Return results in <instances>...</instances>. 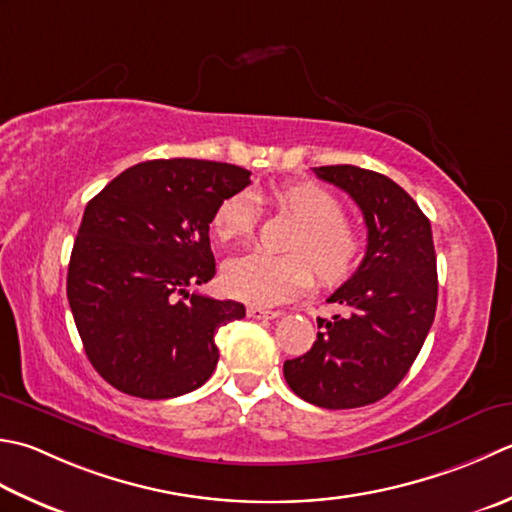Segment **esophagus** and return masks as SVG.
Returning a JSON list of instances; mask_svg holds the SVG:
<instances>
[{"mask_svg":"<svg viewBox=\"0 0 512 512\" xmlns=\"http://www.w3.org/2000/svg\"><path fill=\"white\" fill-rule=\"evenodd\" d=\"M279 315V310H264V308H257V306H250L248 308V317H253V319H277Z\"/></svg>","mask_w":512,"mask_h":512,"instance_id":"esophagus-1","label":"esophagus"}]
</instances>
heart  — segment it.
Listing matches in <instances>:
<instances>
[{
  "instance_id": "1",
  "label": "heart",
  "mask_w": 512,
  "mask_h": 512,
  "mask_svg": "<svg viewBox=\"0 0 512 512\" xmlns=\"http://www.w3.org/2000/svg\"><path fill=\"white\" fill-rule=\"evenodd\" d=\"M270 197L299 222L288 246L295 253L253 250L228 259L222 277L230 295L255 306H275L304 293L313 284V268L322 284H339L355 273L366 239L359 226L344 219V204L330 190L297 182L275 188ZM255 222L253 195L235 193L219 202L210 228L219 242H242L253 233Z\"/></svg>"
}]
</instances>
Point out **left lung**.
<instances>
[{
    "mask_svg": "<svg viewBox=\"0 0 512 512\" xmlns=\"http://www.w3.org/2000/svg\"><path fill=\"white\" fill-rule=\"evenodd\" d=\"M313 170L362 208L368 244L355 275L328 297L344 313L319 319L322 330L313 348L286 359L284 377L308 404L359 408L379 402L402 382L433 326V230L415 199L390 177L350 164Z\"/></svg>",
    "mask_w": 512,
    "mask_h": 512,
    "instance_id": "obj_1",
    "label": "left lung"
}]
</instances>
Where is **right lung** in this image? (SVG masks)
Instances as JSON below:
<instances>
[{
    "label": "right lung",
    "instance_id": "obj_1",
    "mask_svg": "<svg viewBox=\"0 0 512 512\" xmlns=\"http://www.w3.org/2000/svg\"><path fill=\"white\" fill-rule=\"evenodd\" d=\"M248 184V170L233 164L150 159L90 199L66 295L86 357L110 386L168 399L213 375L215 333L246 308L188 288L215 277L210 219Z\"/></svg>",
    "mask_w": 512,
    "mask_h": 512
}]
</instances>
